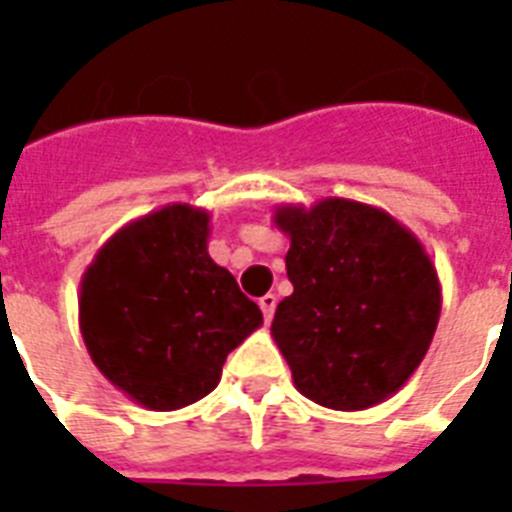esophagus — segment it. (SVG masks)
Here are the masks:
<instances>
[{"mask_svg": "<svg viewBox=\"0 0 512 512\" xmlns=\"http://www.w3.org/2000/svg\"><path fill=\"white\" fill-rule=\"evenodd\" d=\"M276 303H279V300H276V295L260 297V308H263L265 321H271V319H273V311H276Z\"/></svg>", "mask_w": 512, "mask_h": 512, "instance_id": "34e87169", "label": "esophagus"}]
</instances>
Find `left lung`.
Segmentation results:
<instances>
[{
    "label": "left lung",
    "mask_w": 512,
    "mask_h": 512,
    "mask_svg": "<svg viewBox=\"0 0 512 512\" xmlns=\"http://www.w3.org/2000/svg\"><path fill=\"white\" fill-rule=\"evenodd\" d=\"M292 295L271 335L295 388L337 412H361L404 388L441 316L436 265L406 225L353 199L281 204Z\"/></svg>",
    "instance_id": "8db88e82"
}]
</instances>
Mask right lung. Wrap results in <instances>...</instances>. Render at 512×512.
<instances>
[{"instance_id":"right-lung-1","label":"right lung","mask_w":512,"mask_h":512,"mask_svg":"<svg viewBox=\"0 0 512 512\" xmlns=\"http://www.w3.org/2000/svg\"><path fill=\"white\" fill-rule=\"evenodd\" d=\"M209 212L167 204L98 249L79 284L92 364L135 404L172 412L217 388L263 313L207 252Z\"/></svg>"}]
</instances>
